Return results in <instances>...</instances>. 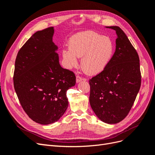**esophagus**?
<instances>
[{
	"instance_id": "esophagus-1",
	"label": "esophagus",
	"mask_w": 155,
	"mask_h": 155,
	"mask_svg": "<svg viewBox=\"0 0 155 155\" xmlns=\"http://www.w3.org/2000/svg\"><path fill=\"white\" fill-rule=\"evenodd\" d=\"M83 80H85V81H86V79H83L82 78L79 77V76H76V83H79V82L82 81Z\"/></svg>"
}]
</instances>
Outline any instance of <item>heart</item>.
I'll return each mask as SVG.
<instances>
[{
	"mask_svg": "<svg viewBox=\"0 0 155 155\" xmlns=\"http://www.w3.org/2000/svg\"><path fill=\"white\" fill-rule=\"evenodd\" d=\"M69 49L63 51V58L68 68L76 67L78 58H82L81 65L83 71L89 75H96L101 72L109 63L114 45L109 37L85 31L70 39Z\"/></svg>",
	"mask_w": 155,
	"mask_h": 155,
	"instance_id": "obj_1",
	"label": "heart"
}]
</instances>
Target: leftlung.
<instances>
[{"mask_svg":"<svg viewBox=\"0 0 155 155\" xmlns=\"http://www.w3.org/2000/svg\"><path fill=\"white\" fill-rule=\"evenodd\" d=\"M116 31V50L103 71L89 81V101L96 116L109 124L123 120L128 114L141 85L140 59L128 37L119 26Z\"/></svg>","mask_w":155,"mask_h":155,"instance_id":"1","label":"left lung"}]
</instances>
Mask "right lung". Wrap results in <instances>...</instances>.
<instances>
[{
    "label": "right lung",
    "instance_id": "obj_1",
    "mask_svg": "<svg viewBox=\"0 0 155 155\" xmlns=\"http://www.w3.org/2000/svg\"><path fill=\"white\" fill-rule=\"evenodd\" d=\"M53 27L38 31L18 51L13 76L17 97L26 113L41 125L59 120L68 105L67 91L76 76L59 64Z\"/></svg>",
    "mask_w": 155,
    "mask_h": 155
}]
</instances>
